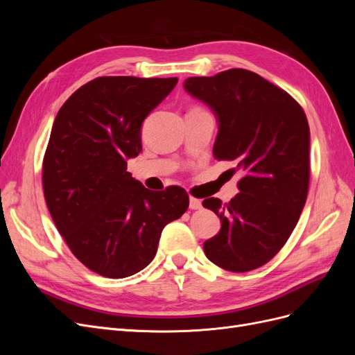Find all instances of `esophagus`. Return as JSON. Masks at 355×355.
Instances as JSON below:
<instances>
[{
	"mask_svg": "<svg viewBox=\"0 0 355 355\" xmlns=\"http://www.w3.org/2000/svg\"><path fill=\"white\" fill-rule=\"evenodd\" d=\"M201 207H202V204H201L200 200H197V198H194V197L189 198V209L198 210V209H201Z\"/></svg>",
	"mask_w": 355,
	"mask_h": 355,
	"instance_id": "1",
	"label": "esophagus"
}]
</instances>
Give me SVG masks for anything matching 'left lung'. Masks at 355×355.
I'll return each instance as SVG.
<instances>
[{"mask_svg":"<svg viewBox=\"0 0 355 355\" xmlns=\"http://www.w3.org/2000/svg\"><path fill=\"white\" fill-rule=\"evenodd\" d=\"M184 89L218 120L213 157L234 161L243 178L228 204L206 198L220 231L204 241L207 259L232 272L252 271L280 252L304 210L309 184V125L284 90L247 69L191 77Z\"/></svg>","mask_w":355,"mask_h":355,"instance_id":"obj_1","label":"left lung"}]
</instances>
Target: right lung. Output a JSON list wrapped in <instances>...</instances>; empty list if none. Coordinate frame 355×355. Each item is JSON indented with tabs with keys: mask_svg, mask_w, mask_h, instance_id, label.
Masks as SVG:
<instances>
[{
	"mask_svg": "<svg viewBox=\"0 0 355 355\" xmlns=\"http://www.w3.org/2000/svg\"><path fill=\"white\" fill-rule=\"evenodd\" d=\"M178 78L99 77L59 110L42 161L51 219L89 270L124 278L151 263L163 228L189 206L184 188L146 189L127 171L145 118Z\"/></svg>",
	"mask_w": 355,
	"mask_h": 355,
	"instance_id": "obj_1",
	"label": "right lung"
}]
</instances>
